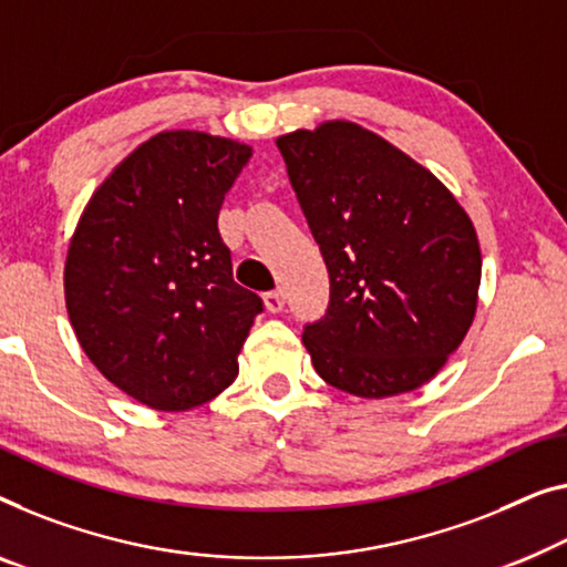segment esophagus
<instances>
[{"instance_id": "obj_1", "label": "esophagus", "mask_w": 567, "mask_h": 567, "mask_svg": "<svg viewBox=\"0 0 567 567\" xmlns=\"http://www.w3.org/2000/svg\"><path fill=\"white\" fill-rule=\"evenodd\" d=\"M264 301H266V309L268 311H281L284 309V303H286V297H284V291H268L266 297H264Z\"/></svg>"}]
</instances>
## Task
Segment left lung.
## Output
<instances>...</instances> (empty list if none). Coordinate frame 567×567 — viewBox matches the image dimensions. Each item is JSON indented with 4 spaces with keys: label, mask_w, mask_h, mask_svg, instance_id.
<instances>
[{
    "label": "left lung",
    "mask_w": 567,
    "mask_h": 567,
    "mask_svg": "<svg viewBox=\"0 0 567 567\" xmlns=\"http://www.w3.org/2000/svg\"><path fill=\"white\" fill-rule=\"evenodd\" d=\"M276 145L330 274L327 315L301 334L311 365L352 396L420 389L478 307L471 217L437 176L355 122H322Z\"/></svg>",
    "instance_id": "left-lung-1"
}]
</instances>
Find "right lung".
Masks as SVG:
<instances>
[{
  "label": "right lung",
  "mask_w": 567,
  "mask_h": 567,
  "mask_svg": "<svg viewBox=\"0 0 567 567\" xmlns=\"http://www.w3.org/2000/svg\"><path fill=\"white\" fill-rule=\"evenodd\" d=\"M252 147L196 130L137 145L96 188L65 256V309L106 381L186 412L237 379L264 301L235 284L217 217Z\"/></svg>",
  "instance_id": "1"
}]
</instances>
